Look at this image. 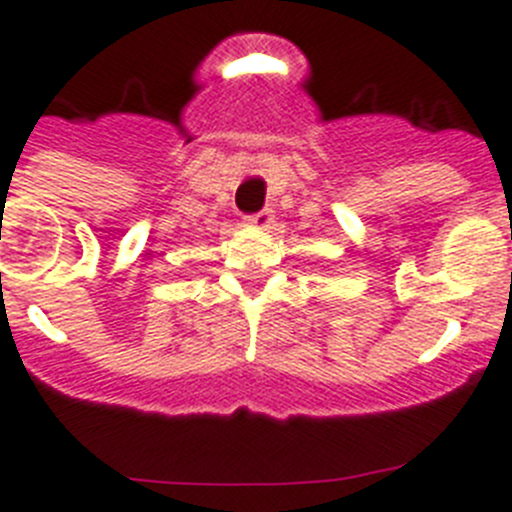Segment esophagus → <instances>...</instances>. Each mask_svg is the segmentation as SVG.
<instances>
[{
	"mask_svg": "<svg viewBox=\"0 0 512 512\" xmlns=\"http://www.w3.org/2000/svg\"><path fill=\"white\" fill-rule=\"evenodd\" d=\"M250 224L255 226V229H262V231L273 229V226H275V213H273V208H262L260 213H255V216H252Z\"/></svg>",
	"mask_w": 512,
	"mask_h": 512,
	"instance_id": "34e87169",
	"label": "esophagus"
}]
</instances>
